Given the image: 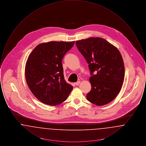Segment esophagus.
Segmentation results:
<instances>
[{
	"label": "esophagus",
	"mask_w": 146,
	"mask_h": 146,
	"mask_svg": "<svg viewBox=\"0 0 146 146\" xmlns=\"http://www.w3.org/2000/svg\"><path fill=\"white\" fill-rule=\"evenodd\" d=\"M80 81H78L77 82H76V83H75V84H76V85H79L80 84Z\"/></svg>",
	"instance_id": "1"
}]
</instances>
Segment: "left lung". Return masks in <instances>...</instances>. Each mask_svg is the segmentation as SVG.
I'll list each match as a JSON object with an SVG mask.
<instances>
[{
    "label": "left lung",
    "mask_w": 146,
    "mask_h": 146,
    "mask_svg": "<svg viewBox=\"0 0 146 146\" xmlns=\"http://www.w3.org/2000/svg\"><path fill=\"white\" fill-rule=\"evenodd\" d=\"M76 44L90 72L91 89L87 100L97 106L109 104L118 95L124 79V64L119 51L101 38H89Z\"/></svg>",
    "instance_id": "obj_1"
}]
</instances>
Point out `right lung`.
<instances>
[{"mask_svg":"<svg viewBox=\"0 0 146 146\" xmlns=\"http://www.w3.org/2000/svg\"><path fill=\"white\" fill-rule=\"evenodd\" d=\"M75 42H50L37 45L29 56L25 67L28 87L44 104L56 106L68 97L73 86L64 80L63 58Z\"/></svg>","mask_w":146,"mask_h":146,"instance_id":"1","label":"right lung"}]
</instances>
